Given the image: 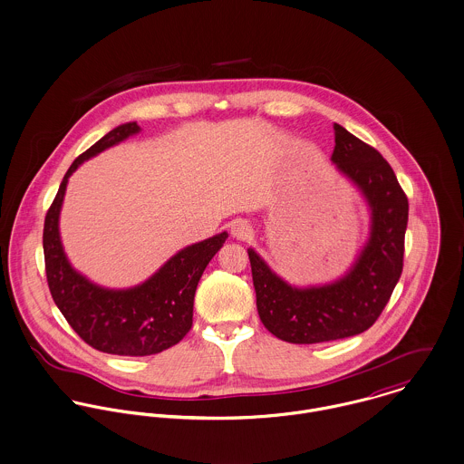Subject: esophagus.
Wrapping results in <instances>:
<instances>
[{"label":"esophagus","mask_w":464,"mask_h":464,"mask_svg":"<svg viewBox=\"0 0 464 464\" xmlns=\"http://www.w3.org/2000/svg\"><path fill=\"white\" fill-rule=\"evenodd\" d=\"M251 233H253V229H251V226H249L247 220H244V218L233 220V224H231V235H233L235 238L246 240V238L251 237Z\"/></svg>","instance_id":"34e87169"}]
</instances>
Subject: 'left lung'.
Returning <instances> with one entry per match:
<instances>
[{
	"label": "left lung",
	"mask_w": 464,
	"mask_h": 464,
	"mask_svg": "<svg viewBox=\"0 0 464 464\" xmlns=\"http://www.w3.org/2000/svg\"><path fill=\"white\" fill-rule=\"evenodd\" d=\"M331 161L362 194L370 237L353 266L336 281L292 286L255 249H247L257 314L279 340L322 343L356 336L379 318L402 274L408 198L379 151L334 124Z\"/></svg>",
	"instance_id": "obj_1"
}]
</instances>
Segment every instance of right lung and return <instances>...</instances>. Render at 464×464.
Segmentation results:
<instances>
[{
  "label": "right lung",
  "mask_w": 464,
  "mask_h": 464,
  "mask_svg": "<svg viewBox=\"0 0 464 464\" xmlns=\"http://www.w3.org/2000/svg\"><path fill=\"white\" fill-rule=\"evenodd\" d=\"M139 131L137 122L121 124L72 161L48 209L43 235L46 277L54 304L85 343L117 356H151L185 338L192 327L198 283L227 238L222 231L181 249L150 279L126 290L100 286L72 268L58 229L67 181L85 160Z\"/></svg>",
  "instance_id": "add662e5"
}]
</instances>
